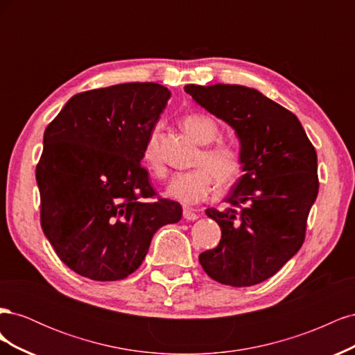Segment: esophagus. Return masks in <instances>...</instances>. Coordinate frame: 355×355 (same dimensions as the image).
<instances>
[{"mask_svg": "<svg viewBox=\"0 0 355 355\" xmlns=\"http://www.w3.org/2000/svg\"><path fill=\"white\" fill-rule=\"evenodd\" d=\"M184 218L187 220H197L198 219V214L192 211L191 209H184Z\"/></svg>", "mask_w": 355, "mask_h": 355, "instance_id": "obj_1", "label": "esophagus"}]
</instances>
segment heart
Masks as SVG:
<instances>
[{
  "label": "heart",
  "instance_id": "b5f03b06",
  "mask_svg": "<svg viewBox=\"0 0 355 355\" xmlns=\"http://www.w3.org/2000/svg\"><path fill=\"white\" fill-rule=\"evenodd\" d=\"M182 128L200 145H210L219 136V128L210 116L202 114H191L184 116ZM142 161L146 170L155 176L164 175L157 153V130H153L145 144ZM197 168L176 173L164 191L168 198L182 204H197L211 194L216 180L219 185H230L239 178L241 171V154L235 146L218 144L206 146L196 159Z\"/></svg>",
  "mask_w": 355,
  "mask_h": 355
}]
</instances>
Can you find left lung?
I'll return each instance as SVG.
<instances>
[{
    "label": "left lung",
    "instance_id": "1",
    "mask_svg": "<svg viewBox=\"0 0 355 355\" xmlns=\"http://www.w3.org/2000/svg\"><path fill=\"white\" fill-rule=\"evenodd\" d=\"M185 92L232 127L241 154L243 176L225 197L228 207L206 210L220 227L222 239L200 254V263L222 284L262 283L304 243L318 194L315 149L296 115L256 89L188 84Z\"/></svg>",
    "mask_w": 355,
    "mask_h": 355
}]
</instances>
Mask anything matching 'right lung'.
I'll list each match as a JSON object with an SVG mask.
<instances>
[{
  "label": "right lung",
  "instance_id": "add662e5",
  "mask_svg": "<svg viewBox=\"0 0 355 355\" xmlns=\"http://www.w3.org/2000/svg\"><path fill=\"white\" fill-rule=\"evenodd\" d=\"M170 90L125 83L72 96L44 132L37 166L41 227L60 261L96 282L123 280L154 234L182 218L179 202L151 201L141 166Z\"/></svg>",
  "mask_w": 355,
  "mask_h": 355
}]
</instances>
